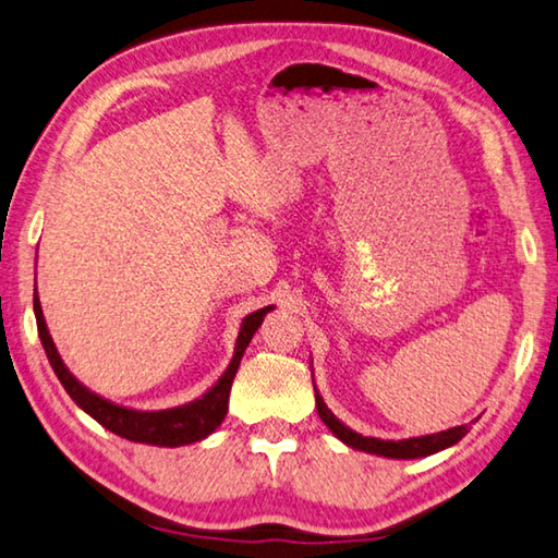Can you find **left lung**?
I'll use <instances>...</instances> for the list:
<instances>
[{"instance_id":"left-lung-1","label":"left lung","mask_w":558,"mask_h":558,"mask_svg":"<svg viewBox=\"0 0 558 558\" xmlns=\"http://www.w3.org/2000/svg\"><path fill=\"white\" fill-rule=\"evenodd\" d=\"M314 389H316V385H314ZM316 409H318V416L324 418V424L345 446L355 448V451L373 453V456L397 458V461H409V458L434 456L438 451H444V448L456 446L468 434V426H453V428H448V432H438V434H428V436L402 438V441H383V438H373V436L357 434V432H353V428L340 422V418L326 407L324 397L318 395V389H316Z\"/></svg>"}]
</instances>
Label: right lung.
I'll list each match as a JSON object with an SVG mask.
<instances>
[{"label":"right lung","instance_id":"obj_1","mask_svg":"<svg viewBox=\"0 0 558 558\" xmlns=\"http://www.w3.org/2000/svg\"><path fill=\"white\" fill-rule=\"evenodd\" d=\"M274 306H264L254 314L242 318L238 340H234V353L225 373L220 375L218 383H215L208 392L193 399L189 404L161 409V412H140V409L120 407L95 395L93 389H87L81 379H75L71 369L65 367L63 357L58 355V348L53 343L51 333H48L41 301H38L36 287H34V314H36V326H38V338H41V345L46 350L48 363H51L56 377L61 379V385L68 395H71L73 402L83 409L85 414H90L97 424H102L107 432L126 438V441L134 444H149V446H163V448H175V446H189L195 441H203L208 438L215 428L222 424L225 414H228L230 404V387L232 379L238 375L240 360L247 350L252 336L257 333L262 326L264 316L269 314Z\"/></svg>","mask_w":558,"mask_h":558}]
</instances>
